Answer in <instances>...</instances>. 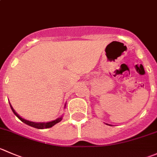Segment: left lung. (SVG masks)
Here are the masks:
<instances>
[{"label":"left lung","instance_id":"8db88e82","mask_svg":"<svg viewBox=\"0 0 157 157\" xmlns=\"http://www.w3.org/2000/svg\"><path fill=\"white\" fill-rule=\"evenodd\" d=\"M107 125H108V124H107Z\"/></svg>","mask_w":157,"mask_h":157}]
</instances>
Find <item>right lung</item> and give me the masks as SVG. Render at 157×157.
I'll return each instance as SVG.
<instances>
[{
	"instance_id": "right-lung-1",
	"label": "right lung",
	"mask_w": 157,
	"mask_h": 157,
	"mask_svg": "<svg viewBox=\"0 0 157 157\" xmlns=\"http://www.w3.org/2000/svg\"><path fill=\"white\" fill-rule=\"evenodd\" d=\"M10 108H11L12 111H13V113L15 114V116H16V117H18V119L21 120V121H22L23 123L26 124H27V125H29V126H30V127H34V128H36V129H47V128H50V127H52L53 126L55 125L56 124H57V123L60 122V121H62V117H60V118H57V119L55 120V121H51V122H48V123H35V122H32V121H27V120L23 119L22 117H20V116L18 115V114L16 112H15V110L13 109V107H12V106H11V105L10 104Z\"/></svg>"
}]
</instances>
